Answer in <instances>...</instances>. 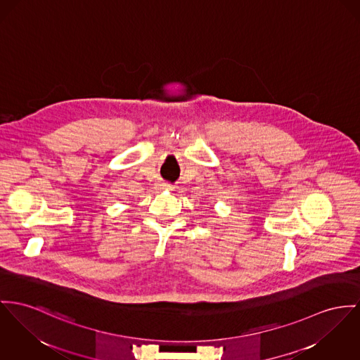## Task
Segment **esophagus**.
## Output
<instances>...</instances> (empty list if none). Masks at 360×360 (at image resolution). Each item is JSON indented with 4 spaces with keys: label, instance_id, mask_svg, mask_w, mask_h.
Segmentation results:
<instances>
[{
    "label": "esophagus",
    "instance_id": "34e87169",
    "mask_svg": "<svg viewBox=\"0 0 360 360\" xmlns=\"http://www.w3.org/2000/svg\"><path fill=\"white\" fill-rule=\"evenodd\" d=\"M160 188H161V190L170 191V190H173V186H172L170 183H161V184H160Z\"/></svg>",
    "mask_w": 360,
    "mask_h": 360
}]
</instances>
